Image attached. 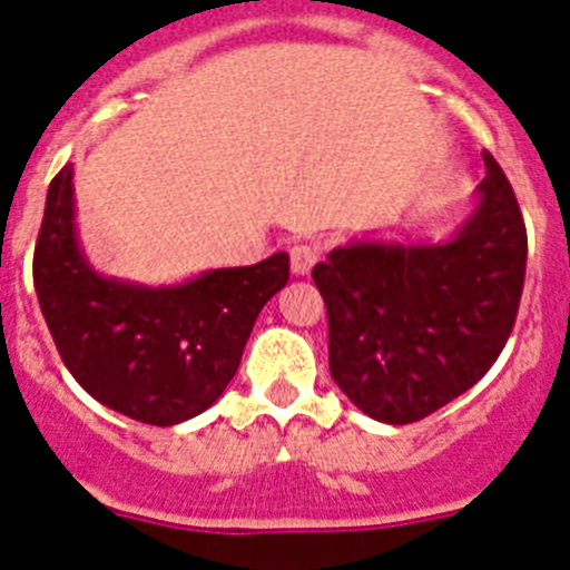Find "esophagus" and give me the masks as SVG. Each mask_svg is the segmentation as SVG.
<instances>
[{
  "mask_svg": "<svg viewBox=\"0 0 570 570\" xmlns=\"http://www.w3.org/2000/svg\"><path fill=\"white\" fill-rule=\"evenodd\" d=\"M292 258V273L295 275H309V269L315 266V261L321 258V249L312 247V244H295L289 249Z\"/></svg>",
  "mask_w": 570,
  "mask_h": 570,
  "instance_id": "obj_1",
  "label": "esophagus"
}]
</instances>
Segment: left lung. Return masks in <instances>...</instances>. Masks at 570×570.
<instances>
[{
	"label": "left lung",
	"instance_id": "left-lung-1",
	"mask_svg": "<svg viewBox=\"0 0 570 570\" xmlns=\"http://www.w3.org/2000/svg\"><path fill=\"white\" fill-rule=\"evenodd\" d=\"M483 161L476 209L449 240L348 244L312 269L332 377L381 423H414L469 392L514 330L525 222L500 164Z\"/></svg>",
	"mask_w": 570,
	"mask_h": 570
}]
</instances>
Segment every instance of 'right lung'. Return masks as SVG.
I'll return each instance as SVG.
<instances>
[{
	"mask_svg": "<svg viewBox=\"0 0 570 570\" xmlns=\"http://www.w3.org/2000/svg\"><path fill=\"white\" fill-rule=\"evenodd\" d=\"M286 281V253L178 286L105 278L76 238L73 167L50 181L33 253L39 306L76 383L125 417L176 425L213 406L238 372L255 317Z\"/></svg>",
	"mask_w": 570,
	"mask_h": 570,
	"instance_id": "add662e5",
	"label": "right lung"
}]
</instances>
